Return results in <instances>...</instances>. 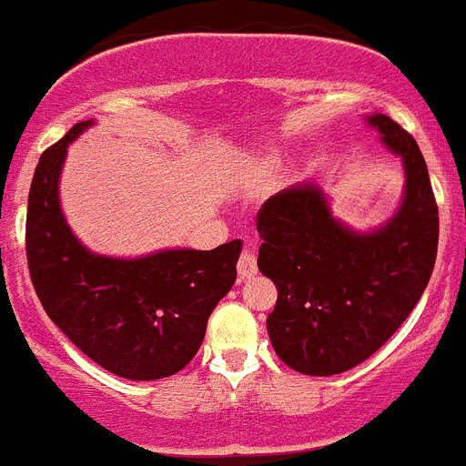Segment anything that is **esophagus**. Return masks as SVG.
Returning <instances> with one entry per match:
<instances>
[{
  "label": "esophagus",
  "mask_w": 466,
  "mask_h": 466,
  "mask_svg": "<svg viewBox=\"0 0 466 466\" xmlns=\"http://www.w3.org/2000/svg\"><path fill=\"white\" fill-rule=\"evenodd\" d=\"M237 270H238V277H241V279H250V277H255L257 270H259V268H257L255 255H252V252H248V250L243 252V255L238 257Z\"/></svg>",
  "instance_id": "1"
}]
</instances>
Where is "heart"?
Here are the masks:
<instances>
[{
	"label": "heart",
	"mask_w": 466,
	"mask_h": 466,
	"mask_svg": "<svg viewBox=\"0 0 466 466\" xmlns=\"http://www.w3.org/2000/svg\"><path fill=\"white\" fill-rule=\"evenodd\" d=\"M277 162H279V155L277 153H261L257 155V157L248 159V168H250L252 173H266L270 171L272 167H277Z\"/></svg>",
	"instance_id": "1"
}]
</instances>
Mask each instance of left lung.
<instances>
[{
    "label": "left lung",
    "mask_w": 466,
    "mask_h": 466,
    "mask_svg": "<svg viewBox=\"0 0 466 466\" xmlns=\"http://www.w3.org/2000/svg\"><path fill=\"white\" fill-rule=\"evenodd\" d=\"M401 157L403 194L383 225L338 220L318 182H302L261 207L259 270L277 286L266 327L272 350L295 372L331 377L374 354L410 316L429 286L440 218L415 139L390 116H365Z\"/></svg>",
    "instance_id": "obj_1"
}]
</instances>
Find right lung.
I'll use <instances>...</instances> for the list:
<instances>
[{
    "label": "right lung",
    "mask_w": 466,
    "mask_h": 466,
    "mask_svg": "<svg viewBox=\"0 0 466 466\" xmlns=\"http://www.w3.org/2000/svg\"><path fill=\"white\" fill-rule=\"evenodd\" d=\"M94 119L46 148L33 173L26 259L46 316L96 365L121 379L180 372L203 345L207 320L237 281L241 241L214 250L168 248L107 257L78 241L60 207L67 148Z\"/></svg>",
    "instance_id": "1"
}]
</instances>
